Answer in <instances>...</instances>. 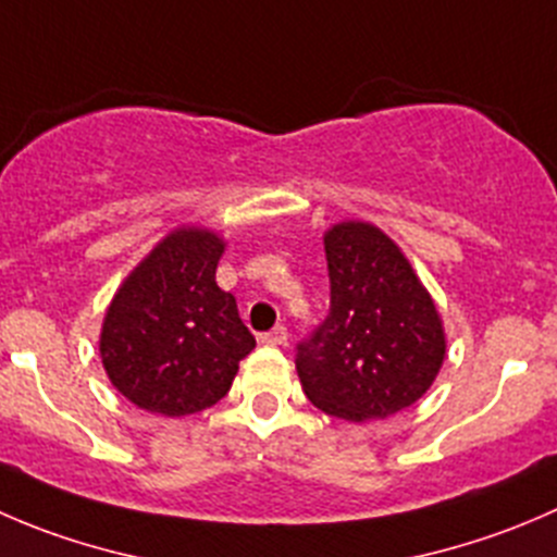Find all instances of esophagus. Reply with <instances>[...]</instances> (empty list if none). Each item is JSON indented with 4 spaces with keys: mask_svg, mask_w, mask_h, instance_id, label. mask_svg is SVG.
I'll return each instance as SVG.
<instances>
[{
    "mask_svg": "<svg viewBox=\"0 0 557 557\" xmlns=\"http://www.w3.org/2000/svg\"><path fill=\"white\" fill-rule=\"evenodd\" d=\"M261 343L263 345H285V343H288V329H285V326H274L272 332L261 334Z\"/></svg>",
    "mask_w": 557,
    "mask_h": 557,
    "instance_id": "34e87169",
    "label": "esophagus"
}]
</instances>
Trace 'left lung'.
Segmentation results:
<instances>
[{
    "label": "left lung",
    "mask_w": 557,
    "mask_h": 557,
    "mask_svg": "<svg viewBox=\"0 0 557 557\" xmlns=\"http://www.w3.org/2000/svg\"><path fill=\"white\" fill-rule=\"evenodd\" d=\"M332 307L296 348L307 399L345 422L386 419L422 397L446 359L433 296L397 242L364 220L323 234Z\"/></svg>",
    "instance_id": "obj_1"
}]
</instances>
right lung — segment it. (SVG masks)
I'll list each match as a JSON object with an SVG mask.
<instances>
[{"instance_id":"right-lung-1","label":"right lung","mask_w":557,"mask_h":557,"mask_svg":"<svg viewBox=\"0 0 557 557\" xmlns=\"http://www.w3.org/2000/svg\"><path fill=\"white\" fill-rule=\"evenodd\" d=\"M223 252V236L182 225L113 294L100 359L113 388L138 408L163 416L212 408L256 348L236 299L214 280Z\"/></svg>"}]
</instances>
